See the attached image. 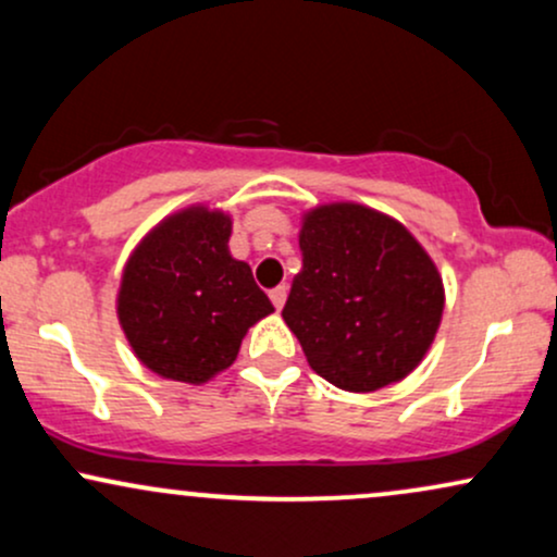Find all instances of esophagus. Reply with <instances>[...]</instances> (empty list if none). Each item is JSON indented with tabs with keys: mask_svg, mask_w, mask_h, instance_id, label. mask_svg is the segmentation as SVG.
<instances>
[{
	"mask_svg": "<svg viewBox=\"0 0 557 557\" xmlns=\"http://www.w3.org/2000/svg\"><path fill=\"white\" fill-rule=\"evenodd\" d=\"M270 298H272L274 309H283L285 298H287V287L285 285H277V287H274V290H270Z\"/></svg>",
	"mask_w": 557,
	"mask_h": 557,
	"instance_id": "1",
	"label": "esophagus"
}]
</instances>
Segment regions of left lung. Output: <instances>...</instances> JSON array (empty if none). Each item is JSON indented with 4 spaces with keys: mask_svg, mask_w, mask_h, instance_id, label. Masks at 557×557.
I'll use <instances>...</instances> for the list:
<instances>
[{
    "mask_svg": "<svg viewBox=\"0 0 557 557\" xmlns=\"http://www.w3.org/2000/svg\"><path fill=\"white\" fill-rule=\"evenodd\" d=\"M304 267L283 309L306 361L348 393L400 382L437 335L445 287L421 243L393 216L354 201L309 209Z\"/></svg>",
    "mask_w": 557,
    "mask_h": 557,
    "instance_id": "1",
    "label": "left lung"
}]
</instances>
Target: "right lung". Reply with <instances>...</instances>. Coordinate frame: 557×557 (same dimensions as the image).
Listing matches in <instances>:
<instances>
[{"label":"right lung","instance_id":"right-lung-1","mask_svg":"<svg viewBox=\"0 0 557 557\" xmlns=\"http://www.w3.org/2000/svg\"><path fill=\"white\" fill-rule=\"evenodd\" d=\"M233 220L203 203L164 216L127 259L117 319L136 359L164 380L203 385L238 359L248 327L272 314L251 267L233 259Z\"/></svg>","mask_w":557,"mask_h":557}]
</instances>
